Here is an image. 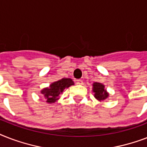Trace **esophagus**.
I'll return each instance as SVG.
<instances>
[{
  "label": "esophagus",
  "instance_id": "34e87169",
  "mask_svg": "<svg viewBox=\"0 0 147 147\" xmlns=\"http://www.w3.org/2000/svg\"><path fill=\"white\" fill-rule=\"evenodd\" d=\"M76 84L78 85H83V81L82 79H78V80H76Z\"/></svg>",
  "mask_w": 147,
  "mask_h": 147
}]
</instances>
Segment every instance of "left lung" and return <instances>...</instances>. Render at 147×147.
<instances>
[{
  "label": "left lung",
  "mask_w": 147,
  "mask_h": 147,
  "mask_svg": "<svg viewBox=\"0 0 147 147\" xmlns=\"http://www.w3.org/2000/svg\"><path fill=\"white\" fill-rule=\"evenodd\" d=\"M92 92L94 97L99 101H104L109 97V93L105 89V85L100 82H94L92 84Z\"/></svg>",
  "instance_id": "left-lung-1"
}]
</instances>
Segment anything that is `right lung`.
Instances as JSON below:
<instances>
[{
	"instance_id": "add662e5",
	"label": "right lung",
	"mask_w": 147,
	"mask_h": 147,
	"mask_svg": "<svg viewBox=\"0 0 147 147\" xmlns=\"http://www.w3.org/2000/svg\"><path fill=\"white\" fill-rule=\"evenodd\" d=\"M74 85L72 79L69 78H63L60 80L51 83L49 87L44 88L40 91V93L44 96L46 101L49 104H53L59 99L65 89Z\"/></svg>"
}]
</instances>
